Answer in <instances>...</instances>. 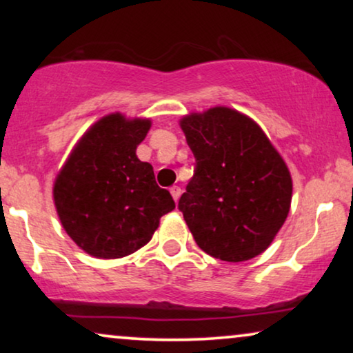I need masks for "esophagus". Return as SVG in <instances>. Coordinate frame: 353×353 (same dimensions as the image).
Masks as SVG:
<instances>
[{
    "mask_svg": "<svg viewBox=\"0 0 353 353\" xmlns=\"http://www.w3.org/2000/svg\"><path fill=\"white\" fill-rule=\"evenodd\" d=\"M170 192H172V196H173V199H175V202H178V199H180V196H181V190L178 186H172L170 188Z\"/></svg>",
    "mask_w": 353,
    "mask_h": 353,
    "instance_id": "obj_1",
    "label": "esophagus"
}]
</instances>
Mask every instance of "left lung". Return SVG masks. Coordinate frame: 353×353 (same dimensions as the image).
<instances>
[{
	"label": "left lung",
	"mask_w": 353,
	"mask_h": 353,
	"mask_svg": "<svg viewBox=\"0 0 353 353\" xmlns=\"http://www.w3.org/2000/svg\"><path fill=\"white\" fill-rule=\"evenodd\" d=\"M196 157L178 207L197 245L225 262L257 257L288 219L292 178L263 130L236 109L215 105L180 120Z\"/></svg>",
	"instance_id": "obj_1"
}]
</instances>
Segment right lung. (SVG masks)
Listing matches in <instances>:
<instances>
[{
	"label": "right lung",
	"mask_w": 353,
	"mask_h": 353,
	"mask_svg": "<svg viewBox=\"0 0 353 353\" xmlns=\"http://www.w3.org/2000/svg\"><path fill=\"white\" fill-rule=\"evenodd\" d=\"M151 119L104 115L83 133L57 173L52 199L62 228L86 254L122 259L151 241L175 209L152 165L137 156Z\"/></svg>",
	"instance_id": "right-lung-1"
}]
</instances>
